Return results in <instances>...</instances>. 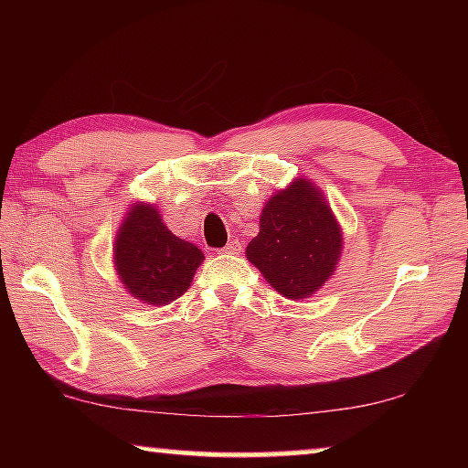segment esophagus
Returning a JSON list of instances; mask_svg holds the SVG:
<instances>
[{
	"instance_id": "obj_1",
	"label": "esophagus",
	"mask_w": 468,
	"mask_h": 468,
	"mask_svg": "<svg viewBox=\"0 0 468 468\" xmlns=\"http://www.w3.org/2000/svg\"><path fill=\"white\" fill-rule=\"evenodd\" d=\"M220 251H223L225 256H237V253L241 251V243L237 241V239H235V241H229V243L225 245V248L220 250Z\"/></svg>"
}]
</instances>
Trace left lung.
<instances>
[{"label":"left lung","instance_id":"obj_1","mask_svg":"<svg viewBox=\"0 0 468 468\" xmlns=\"http://www.w3.org/2000/svg\"><path fill=\"white\" fill-rule=\"evenodd\" d=\"M343 243V229L322 189L297 177L266 200L260 233L248 243L245 258L276 292L299 301L332 279Z\"/></svg>","mask_w":468,"mask_h":468}]
</instances>
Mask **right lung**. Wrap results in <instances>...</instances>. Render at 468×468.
Segmentation results:
<instances>
[{
	"label": "right lung",
	"mask_w": 468,
	"mask_h": 468,
	"mask_svg": "<svg viewBox=\"0 0 468 468\" xmlns=\"http://www.w3.org/2000/svg\"><path fill=\"white\" fill-rule=\"evenodd\" d=\"M158 206L133 202L123 215L113 243V266L123 289L146 305H167L184 295L204 253L173 235Z\"/></svg>",
	"instance_id": "add662e5"
}]
</instances>
